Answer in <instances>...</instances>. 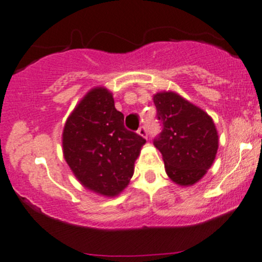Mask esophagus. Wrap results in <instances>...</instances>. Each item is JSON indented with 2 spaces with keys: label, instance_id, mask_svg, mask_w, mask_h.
<instances>
[{
  "label": "esophagus",
  "instance_id": "34e87169",
  "mask_svg": "<svg viewBox=\"0 0 262 262\" xmlns=\"http://www.w3.org/2000/svg\"><path fill=\"white\" fill-rule=\"evenodd\" d=\"M138 134L139 136H142L143 138H148V130H147V126L145 125H142L140 128L138 129Z\"/></svg>",
  "mask_w": 262,
  "mask_h": 262
}]
</instances>
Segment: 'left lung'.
I'll return each mask as SVG.
<instances>
[{"label": "left lung", "instance_id": "left-lung-1", "mask_svg": "<svg viewBox=\"0 0 262 262\" xmlns=\"http://www.w3.org/2000/svg\"><path fill=\"white\" fill-rule=\"evenodd\" d=\"M153 101L162 126L153 143L163 156L168 177L181 186L194 184L216 157L219 136L213 120L176 93H158Z\"/></svg>", "mask_w": 262, "mask_h": 262}]
</instances>
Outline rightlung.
<instances>
[{
	"mask_svg": "<svg viewBox=\"0 0 262 262\" xmlns=\"http://www.w3.org/2000/svg\"><path fill=\"white\" fill-rule=\"evenodd\" d=\"M145 139L124 126L112 93L90 90L68 118L62 148L69 167L88 189L117 196L128 186Z\"/></svg>",
	"mask_w": 262,
	"mask_h": 262,
	"instance_id": "add662e5",
	"label": "right lung"
}]
</instances>
